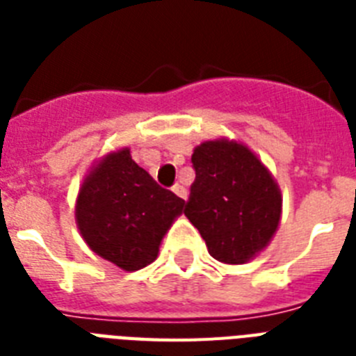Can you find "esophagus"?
<instances>
[{
    "label": "esophagus",
    "mask_w": 356,
    "mask_h": 356,
    "mask_svg": "<svg viewBox=\"0 0 356 356\" xmlns=\"http://www.w3.org/2000/svg\"><path fill=\"white\" fill-rule=\"evenodd\" d=\"M173 192H175L181 200H186V188H184L183 184H173Z\"/></svg>",
    "instance_id": "1"
}]
</instances>
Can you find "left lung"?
<instances>
[{
	"label": "left lung",
	"mask_w": 356,
	"mask_h": 356,
	"mask_svg": "<svg viewBox=\"0 0 356 356\" xmlns=\"http://www.w3.org/2000/svg\"><path fill=\"white\" fill-rule=\"evenodd\" d=\"M195 179L184 214L225 264L264 249L281 220V192L264 164L242 144L211 140L192 155Z\"/></svg>",
	"instance_id": "obj_1"
}]
</instances>
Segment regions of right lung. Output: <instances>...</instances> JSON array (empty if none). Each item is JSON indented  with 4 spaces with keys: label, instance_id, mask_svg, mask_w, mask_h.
Listing matches in <instances>:
<instances>
[{
    "label": "right lung",
    "instance_id": "1",
    "mask_svg": "<svg viewBox=\"0 0 356 356\" xmlns=\"http://www.w3.org/2000/svg\"><path fill=\"white\" fill-rule=\"evenodd\" d=\"M184 201L162 188L129 149L111 153L81 186L77 225L99 257L125 271L151 264L162 236L183 212Z\"/></svg>",
    "mask_w": 356,
    "mask_h": 356
}]
</instances>
